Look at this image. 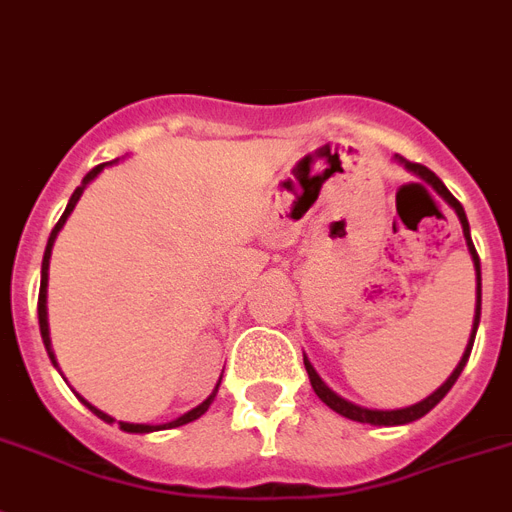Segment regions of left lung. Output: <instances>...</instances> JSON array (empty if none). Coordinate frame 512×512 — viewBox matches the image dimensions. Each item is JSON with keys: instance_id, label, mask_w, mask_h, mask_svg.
I'll list each match as a JSON object with an SVG mask.
<instances>
[{"instance_id": "obj_1", "label": "left lung", "mask_w": 512, "mask_h": 512, "mask_svg": "<svg viewBox=\"0 0 512 512\" xmlns=\"http://www.w3.org/2000/svg\"><path fill=\"white\" fill-rule=\"evenodd\" d=\"M405 167L411 172H416L421 180H426V183L432 185L434 190H437L439 196L445 198L447 204L453 206L455 214H458L460 225H463V235H466L468 240V251H471V256H474V266H476V282H479V287H476V316H474V329H471V340H468V348L466 353H463V358H460V363L455 366V371L447 377V382L439 387L437 392H432L429 398L421 400V403L411 405V408H400V411H369V408H361V405L356 403H348L345 398H340V395H335V392L329 390L327 384L319 379V374L314 371V366L303 358V363H306V371H308V379H311V387H314V392L319 395V398L324 400V403L332 408V411H337L340 416L345 418H353V421H361V424H374V426H398V424H411V421H416V418L426 416V413L432 411L434 405L439 403V400L445 398L447 392H450V387H453L455 382H458L460 371H463V366H466L468 356H471V348H474V337H476V327H479V316H481V264H479V253H476L474 248V240H471V232H468V219H466V211H463V206H460L458 198L450 193V190L445 188V183L439 180L437 175H434L432 170H426L424 164L418 162H405Z\"/></svg>"}]
</instances>
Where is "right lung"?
Returning <instances> with one entry per match:
<instances>
[{
	"mask_svg": "<svg viewBox=\"0 0 512 512\" xmlns=\"http://www.w3.org/2000/svg\"><path fill=\"white\" fill-rule=\"evenodd\" d=\"M107 164H109V162H107ZM101 170H104V164H99V167H94V170H91V172H88L86 177H83V183H80L78 188H75L73 196H70V204H67L65 214H62V217H59V222H57V225H54L52 235H49V243H46L44 264H41V290H38V327H41V337H44L46 353H49V358H52V361H54V353H52V340H49V322H46V280H49V256H52L54 238H57V232L62 230V225H65V219L70 217V211H73V209H75V204H78V198H80V193H83V188H86V185L91 183V180H94V177L99 175ZM54 363H57V361H54ZM217 387H219V384H217ZM214 395H217V390L211 392V395H209V398L204 400V403L196 405V408H193V411H188V413H185V416L175 418V421H170V424L151 426V424H125V421H120V429H122V432L146 434V432H159V429H172V426L190 424V421H196L198 416H204V413L209 411V405H211V400H214ZM83 403H86V400H83ZM86 405H88V408H91V411L96 413V416L101 418V421H109V424H112V421H114L112 416H107V413H104V411H99V408H94V405H91V403H86Z\"/></svg>",
	"mask_w": 512,
	"mask_h": 512,
	"instance_id": "right-lung-1",
	"label": "right lung"
}]
</instances>
